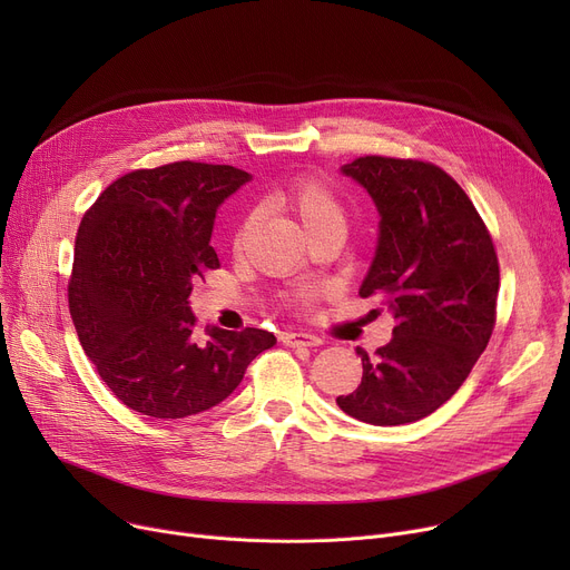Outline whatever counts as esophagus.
<instances>
[{
    "instance_id": "1",
    "label": "esophagus",
    "mask_w": 570,
    "mask_h": 570,
    "mask_svg": "<svg viewBox=\"0 0 570 570\" xmlns=\"http://www.w3.org/2000/svg\"><path fill=\"white\" fill-rule=\"evenodd\" d=\"M282 342L286 346H318L321 340L312 333H284Z\"/></svg>"
}]
</instances>
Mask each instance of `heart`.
<instances>
[{
    "label": "heart",
    "instance_id": "b5f03b06",
    "mask_svg": "<svg viewBox=\"0 0 570 570\" xmlns=\"http://www.w3.org/2000/svg\"><path fill=\"white\" fill-rule=\"evenodd\" d=\"M282 203L291 209L295 219L301 222V226L309 237L327 228L346 226V213H344L342 200L331 187L316 183V179H301V183L288 187L282 194ZM254 226H256V215H247L243 222H239L233 235L235 252H243Z\"/></svg>",
    "mask_w": 570,
    "mask_h": 570
}]
</instances>
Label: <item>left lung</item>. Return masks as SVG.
Returning <instances> with one entry per match:
<instances>
[{
	"label": "left lung",
	"mask_w": 570,
	"mask_h": 570,
	"mask_svg": "<svg viewBox=\"0 0 570 570\" xmlns=\"http://www.w3.org/2000/svg\"><path fill=\"white\" fill-rule=\"evenodd\" d=\"M376 205L379 239L361 284L395 318L393 340L363 361V381L337 404L357 421L415 423L451 400L485 351L499 261L473 203L439 166L361 157L342 166Z\"/></svg>",
	"instance_id": "left-lung-1"
}]
</instances>
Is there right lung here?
Here are the masks:
<instances>
[{
	"instance_id": "1",
	"label": "right lung",
	"mask_w": 570,
	"mask_h": 570,
	"mask_svg": "<svg viewBox=\"0 0 570 570\" xmlns=\"http://www.w3.org/2000/svg\"><path fill=\"white\" fill-rule=\"evenodd\" d=\"M252 175L175 161L134 170L82 217L69 309L85 355L119 402L153 417L222 404L277 337L207 325L189 307L194 284L219 267L209 247L219 205Z\"/></svg>"
}]
</instances>
